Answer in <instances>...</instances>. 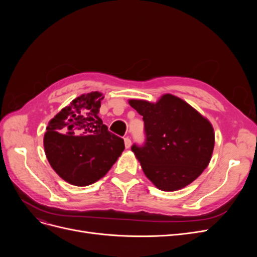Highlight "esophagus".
<instances>
[{"label":"esophagus","mask_w":257,"mask_h":257,"mask_svg":"<svg viewBox=\"0 0 257 257\" xmlns=\"http://www.w3.org/2000/svg\"><path fill=\"white\" fill-rule=\"evenodd\" d=\"M124 145H125V148H126V149H128V148L131 147L132 142H131V139H130L128 137H125V138H124Z\"/></svg>","instance_id":"obj_1"}]
</instances>
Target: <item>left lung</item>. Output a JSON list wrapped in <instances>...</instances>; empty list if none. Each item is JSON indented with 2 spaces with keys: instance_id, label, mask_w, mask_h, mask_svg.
<instances>
[{
  "instance_id": "8db88e82",
  "label": "left lung",
  "mask_w": 257,
  "mask_h": 257,
  "mask_svg": "<svg viewBox=\"0 0 257 257\" xmlns=\"http://www.w3.org/2000/svg\"><path fill=\"white\" fill-rule=\"evenodd\" d=\"M143 115L146 142L133 145L147 178L158 189L180 190L208 166L214 147L213 127L183 99L164 94L157 103L130 99Z\"/></svg>"
}]
</instances>
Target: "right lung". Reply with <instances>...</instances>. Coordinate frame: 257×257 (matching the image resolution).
I'll return each instance as SVG.
<instances>
[{
	"label": "right lung",
	"instance_id": "right-lung-1",
	"mask_svg": "<svg viewBox=\"0 0 257 257\" xmlns=\"http://www.w3.org/2000/svg\"><path fill=\"white\" fill-rule=\"evenodd\" d=\"M104 98L97 91L73 99L54 115L44 136L45 153L62 179L87 186L104 177L124 150V141L98 116Z\"/></svg>",
	"mask_w": 257,
	"mask_h": 257
}]
</instances>
